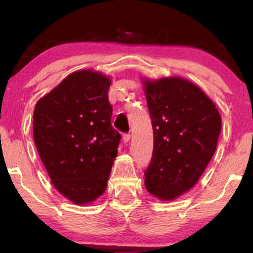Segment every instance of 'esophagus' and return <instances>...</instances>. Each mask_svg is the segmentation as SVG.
Segmentation results:
<instances>
[{"label": "esophagus", "mask_w": 253, "mask_h": 253, "mask_svg": "<svg viewBox=\"0 0 253 253\" xmlns=\"http://www.w3.org/2000/svg\"><path fill=\"white\" fill-rule=\"evenodd\" d=\"M130 138H131V136L129 133H126V134H123V141L124 143H129V140H130Z\"/></svg>", "instance_id": "34e87169"}]
</instances>
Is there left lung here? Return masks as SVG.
Instances as JSON below:
<instances>
[{
  "label": "left lung",
  "instance_id": "left-lung-1",
  "mask_svg": "<svg viewBox=\"0 0 253 253\" xmlns=\"http://www.w3.org/2000/svg\"><path fill=\"white\" fill-rule=\"evenodd\" d=\"M141 83L154 133L145 186L159 200L171 202L192 189L210 164L221 116L215 103L188 79L144 77Z\"/></svg>",
  "mask_w": 253,
  "mask_h": 253
}]
</instances>
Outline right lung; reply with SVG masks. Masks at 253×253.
Returning <instances> with one entry per match:
<instances>
[{"label": "right lung", "mask_w": 253, "mask_h": 253, "mask_svg": "<svg viewBox=\"0 0 253 253\" xmlns=\"http://www.w3.org/2000/svg\"><path fill=\"white\" fill-rule=\"evenodd\" d=\"M110 77L84 69L38 100L33 138L51 184L76 205L105 192L121 134L110 124Z\"/></svg>", "instance_id": "1"}]
</instances>
